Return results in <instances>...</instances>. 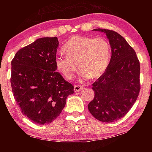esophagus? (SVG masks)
I'll return each mask as SVG.
<instances>
[{"mask_svg": "<svg viewBox=\"0 0 152 152\" xmlns=\"http://www.w3.org/2000/svg\"><path fill=\"white\" fill-rule=\"evenodd\" d=\"M82 89H83V87L81 86H74V92H78L79 91H80Z\"/></svg>", "mask_w": 152, "mask_h": 152, "instance_id": "esophagus-1", "label": "esophagus"}]
</instances>
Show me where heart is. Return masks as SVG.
I'll list each match as a JSON object with an SVG mask.
<instances>
[{"mask_svg":"<svg viewBox=\"0 0 152 152\" xmlns=\"http://www.w3.org/2000/svg\"><path fill=\"white\" fill-rule=\"evenodd\" d=\"M63 50L66 56H56L55 65L58 71L68 80L74 77L78 69L77 63L81 69L80 79L82 81L91 77H101L109 64L110 47L103 37L73 36L64 45Z\"/></svg>","mask_w":152,"mask_h":152,"instance_id":"1","label":"heart"}]
</instances>
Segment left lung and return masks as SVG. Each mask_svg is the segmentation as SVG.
Returning <instances> with one entry per match:
<instances>
[{"label": "left lung", "mask_w": 152, "mask_h": 152, "mask_svg": "<svg viewBox=\"0 0 152 152\" xmlns=\"http://www.w3.org/2000/svg\"><path fill=\"white\" fill-rule=\"evenodd\" d=\"M92 31L106 34L111 58L105 72L92 84L94 97L88 109L100 121L111 123L124 117L137 99L140 61L134 50L118 33L105 29Z\"/></svg>", "instance_id": "obj_1"}]
</instances>
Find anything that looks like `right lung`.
<instances>
[{"instance_id": "1", "label": "right lung", "mask_w": 152, "mask_h": 152, "mask_svg": "<svg viewBox=\"0 0 152 152\" xmlns=\"http://www.w3.org/2000/svg\"><path fill=\"white\" fill-rule=\"evenodd\" d=\"M56 37H42L17 51L11 61V84L20 110L33 123L49 124L65 107L74 86L56 72Z\"/></svg>"}]
</instances>
